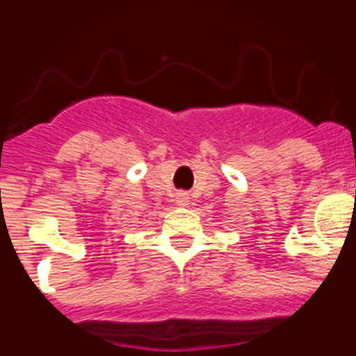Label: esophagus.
I'll list each match as a JSON object with an SVG mask.
<instances>
[{"mask_svg":"<svg viewBox=\"0 0 356 356\" xmlns=\"http://www.w3.org/2000/svg\"><path fill=\"white\" fill-rule=\"evenodd\" d=\"M175 201L178 207H187L188 205V194L185 191H178L175 194Z\"/></svg>","mask_w":356,"mask_h":356,"instance_id":"1","label":"esophagus"}]
</instances>
